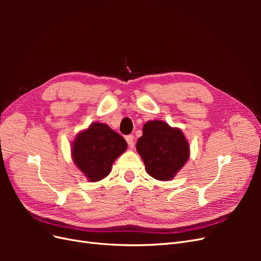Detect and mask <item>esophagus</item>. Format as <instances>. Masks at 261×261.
<instances>
[{"mask_svg":"<svg viewBox=\"0 0 261 261\" xmlns=\"http://www.w3.org/2000/svg\"><path fill=\"white\" fill-rule=\"evenodd\" d=\"M126 141H127V145L129 148H134V136L133 135H128L126 136Z\"/></svg>","mask_w":261,"mask_h":261,"instance_id":"34e87169","label":"esophagus"}]
</instances>
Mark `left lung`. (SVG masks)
<instances>
[{"instance_id":"8db88e82","label":"left lung","mask_w":261,"mask_h":261,"mask_svg":"<svg viewBox=\"0 0 261 261\" xmlns=\"http://www.w3.org/2000/svg\"><path fill=\"white\" fill-rule=\"evenodd\" d=\"M136 149L150 176L170 180L184 167L189 158V145L179 128L162 121H148Z\"/></svg>"}]
</instances>
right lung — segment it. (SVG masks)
<instances>
[{
  "label": "right lung",
  "mask_w": 261,
  "mask_h": 261,
  "mask_svg": "<svg viewBox=\"0 0 261 261\" xmlns=\"http://www.w3.org/2000/svg\"><path fill=\"white\" fill-rule=\"evenodd\" d=\"M126 148V140L107 124L92 123L74 139L72 156L89 181H98L109 175L113 162Z\"/></svg>",
  "instance_id": "right-lung-1"
}]
</instances>
